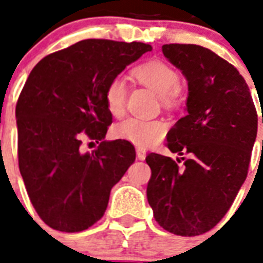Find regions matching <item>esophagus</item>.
I'll return each instance as SVG.
<instances>
[{
    "label": "esophagus",
    "mask_w": 263,
    "mask_h": 263,
    "mask_svg": "<svg viewBox=\"0 0 263 263\" xmlns=\"http://www.w3.org/2000/svg\"><path fill=\"white\" fill-rule=\"evenodd\" d=\"M136 157H138V160L143 161L144 158H146V150H144V148H140V147L136 148Z\"/></svg>",
    "instance_id": "esophagus-1"
}]
</instances>
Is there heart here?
Here are the masks:
<instances>
[{"mask_svg":"<svg viewBox=\"0 0 263 263\" xmlns=\"http://www.w3.org/2000/svg\"><path fill=\"white\" fill-rule=\"evenodd\" d=\"M134 75L139 82L147 86L158 97H161L164 106H173L176 94L180 88V76L171 65L160 60H153L142 64L134 69ZM127 87L123 78L116 76L109 82L105 90V103L111 115L119 117L125 109ZM165 124L161 120H147L140 117H128L121 123L116 124L113 134L117 139L127 140L129 143L147 147L157 143L164 136Z\"/></svg>","mask_w":263,"mask_h":263,"instance_id":"obj_1","label":"heart"}]
</instances>
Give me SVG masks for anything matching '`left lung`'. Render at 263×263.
<instances>
[{
  "mask_svg": "<svg viewBox=\"0 0 263 263\" xmlns=\"http://www.w3.org/2000/svg\"><path fill=\"white\" fill-rule=\"evenodd\" d=\"M162 53L187 79V115L166 135L180 158L146 157L147 200L165 231L196 236L220 222L245 183L258 116L243 76L220 55L180 43L164 45Z\"/></svg>",
  "mask_w": 263,
  "mask_h": 263,
  "instance_id": "left-lung-1",
  "label": "left lung"
}]
</instances>
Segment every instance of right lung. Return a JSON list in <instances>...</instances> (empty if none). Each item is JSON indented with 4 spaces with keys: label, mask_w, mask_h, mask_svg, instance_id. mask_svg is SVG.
<instances>
[{
    "label": "right lung",
    "mask_w": 263,
    "mask_h": 263,
    "mask_svg": "<svg viewBox=\"0 0 263 263\" xmlns=\"http://www.w3.org/2000/svg\"><path fill=\"white\" fill-rule=\"evenodd\" d=\"M152 46L84 39L42 59L16 105L18 168L38 216L61 232H82L103 216L111 187L135 161L127 140L107 142L105 90ZM100 142L82 153L81 142Z\"/></svg>",
    "instance_id": "obj_1"
}]
</instances>
